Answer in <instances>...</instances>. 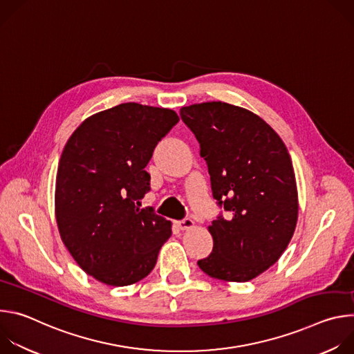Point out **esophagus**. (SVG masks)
I'll list each match as a JSON object with an SVG mask.
<instances>
[{"instance_id": "obj_1", "label": "esophagus", "mask_w": 354, "mask_h": 354, "mask_svg": "<svg viewBox=\"0 0 354 354\" xmlns=\"http://www.w3.org/2000/svg\"><path fill=\"white\" fill-rule=\"evenodd\" d=\"M176 225H178V228L179 230H190V228H193L194 227V221L192 220V218H183V220H180V221H176Z\"/></svg>"}]
</instances>
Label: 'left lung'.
Segmentation results:
<instances>
[{
  "mask_svg": "<svg viewBox=\"0 0 354 354\" xmlns=\"http://www.w3.org/2000/svg\"><path fill=\"white\" fill-rule=\"evenodd\" d=\"M205 158L213 197L230 213L209 225L214 246L197 262L206 274L249 281L274 265L298 218L292 162L279 134L258 115L225 102L180 109Z\"/></svg>",
  "mask_w": 354,
  "mask_h": 354,
  "instance_id": "left-lung-1",
  "label": "left lung"
}]
</instances>
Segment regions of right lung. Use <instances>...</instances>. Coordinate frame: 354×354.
<instances>
[{
    "instance_id": "add662e5",
    "label": "right lung",
    "mask_w": 354,
    "mask_h": 354,
    "mask_svg": "<svg viewBox=\"0 0 354 354\" xmlns=\"http://www.w3.org/2000/svg\"><path fill=\"white\" fill-rule=\"evenodd\" d=\"M176 112L127 102L85 119L68 138L56 178L60 236L80 268L108 286H130L154 269L171 221L140 209L147 164Z\"/></svg>"
}]
</instances>
